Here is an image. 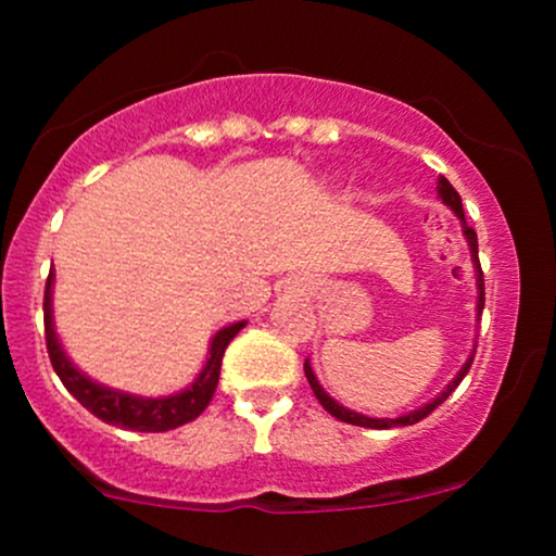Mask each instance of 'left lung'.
Masks as SVG:
<instances>
[{"label":"left lung","mask_w":556,"mask_h":556,"mask_svg":"<svg viewBox=\"0 0 556 556\" xmlns=\"http://www.w3.org/2000/svg\"><path fill=\"white\" fill-rule=\"evenodd\" d=\"M437 190H439V198H442V201L446 203V206H450L452 212L457 214V219L463 222V235H465V238H468V245H470V258H473V266H476V287H478V303H476V311H478V316H481V314H483V295H486V292H483V271H481V261H478V238H476V229H473V227H468V222H465V212H463L460 193H457V190L452 188V185H450V180H446V177H439ZM473 355H476V350H473ZM473 355H470V358L465 361V366L460 368V371H457L455 379H452L450 384H446V389H444L442 394H437V397H433L431 402H426L424 407H418V410L407 413V416H400V418H368V416H361V413H355V410H348V407L340 405V402H337V400H331L329 394L324 392L321 384H318V379H316L314 368H311V363H308V361H305V366H303V368H305V379H308L311 389H314L316 400L321 402L324 410L331 413V416L340 418V420H344V424L363 426V429H394V426H413V424H418V420H424L426 416H429V413L437 410V407L442 405V402H444L446 397H450L452 392H455L457 384H460V381L465 379V374L470 371V363H473Z\"/></svg>","instance_id":"1"}]
</instances>
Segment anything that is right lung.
I'll list each match as a JSON object with an SVG mask.
<instances>
[{
  "label": "right lung",
  "instance_id": "1",
  "mask_svg": "<svg viewBox=\"0 0 556 556\" xmlns=\"http://www.w3.org/2000/svg\"><path fill=\"white\" fill-rule=\"evenodd\" d=\"M52 285L54 271H49L47 290H43V334H47L49 361H52L54 371L60 376L62 384L67 387V392L73 394L88 413H93V416L104 420V424L119 426V429L169 431L182 424H190V420L206 410L216 392V384H219L222 358H225L227 344L232 342V337L238 334L242 327H245V321L229 324V327L216 331L212 348H208L206 366H203V371L195 376V381L188 389L169 394V397H138V394L117 392V389L99 384V381L88 379L86 374L73 366V361L67 358L60 340H56L52 318Z\"/></svg>",
  "mask_w": 556,
  "mask_h": 556
}]
</instances>
